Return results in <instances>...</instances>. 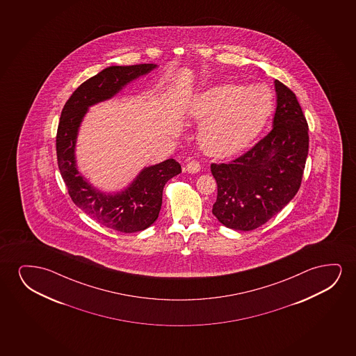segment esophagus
I'll return each mask as SVG.
<instances>
[{
  "mask_svg": "<svg viewBox=\"0 0 356 356\" xmlns=\"http://www.w3.org/2000/svg\"><path fill=\"white\" fill-rule=\"evenodd\" d=\"M200 170V161H192L186 165V171H187V172H190V174H195V172H198Z\"/></svg>",
  "mask_w": 356,
  "mask_h": 356,
  "instance_id": "1",
  "label": "esophagus"
}]
</instances>
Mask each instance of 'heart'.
<instances>
[{
	"instance_id": "b5f03b06",
	"label": "heart",
	"mask_w": 356,
	"mask_h": 356,
	"mask_svg": "<svg viewBox=\"0 0 356 356\" xmlns=\"http://www.w3.org/2000/svg\"><path fill=\"white\" fill-rule=\"evenodd\" d=\"M273 93L265 86L224 83L205 90L192 103L191 115L203 124L200 141L207 153L231 156L250 145L271 115Z\"/></svg>"
}]
</instances>
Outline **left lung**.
<instances>
[{
  "label": "left lung",
  "instance_id": "8db88e82",
  "mask_svg": "<svg viewBox=\"0 0 356 356\" xmlns=\"http://www.w3.org/2000/svg\"><path fill=\"white\" fill-rule=\"evenodd\" d=\"M273 127L229 164H211L218 184L213 214L232 229L252 231L268 222L297 195L309 151V127L292 90L275 80Z\"/></svg>",
  "mask_w": 356,
  "mask_h": 356
}]
</instances>
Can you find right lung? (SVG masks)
Here are the masks:
<instances>
[{
	"instance_id": "right-lung-1",
	"label": "right lung",
	"mask_w": 356,
	"mask_h": 356,
	"mask_svg": "<svg viewBox=\"0 0 356 356\" xmlns=\"http://www.w3.org/2000/svg\"><path fill=\"white\" fill-rule=\"evenodd\" d=\"M154 68L156 64L113 65L86 80L64 104L56 137L59 171L72 200L98 224L124 234L143 231L158 219L163 188L168 181L180 174V164L175 159H168L148 166L125 190L114 195L103 193L79 174L75 143L88 107L112 98L130 81Z\"/></svg>"
}]
</instances>
